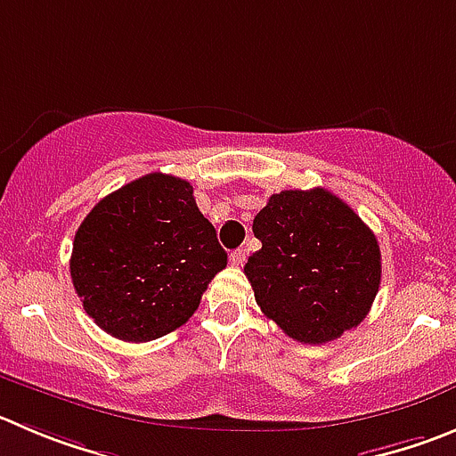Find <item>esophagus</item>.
<instances>
[{"instance_id":"34e87169","label":"esophagus","mask_w":456,"mask_h":456,"mask_svg":"<svg viewBox=\"0 0 456 456\" xmlns=\"http://www.w3.org/2000/svg\"><path fill=\"white\" fill-rule=\"evenodd\" d=\"M246 262V250H241V248H237V250H232L231 253V264L232 266H241V264Z\"/></svg>"}]
</instances>
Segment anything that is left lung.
I'll return each mask as SVG.
<instances>
[{
    "mask_svg": "<svg viewBox=\"0 0 456 456\" xmlns=\"http://www.w3.org/2000/svg\"><path fill=\"white\" fill-rule=\"evenodd\" d=\"M262 248L248 257L255 300L286 336L324 345L358 327L380 286L370 225L324 188L273 194L253 221Z\"/></svg>",
    "mask_w": 456,
    "mask_h": 456,
    "instance_id": "1",
    "label": "left lung"
}]
</instances>
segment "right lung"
Masks as SVG:
<instances>
[{"label":"right lung","mask_w":456,"mask_h":456,"mask_svg":"<svg viewBox=\"0 0 456 456\" xmlns=\"http://www.w3.org/2000/svg\"><path fill=\"white\" fill-rule=\"evenodd\" d=\"M225 262L192 185L151 172L95 203L77 228L69 268L82 306L102 331L147 342L192 318Z\"/></svg>","instance_id":"add662e5"}]
</instances>
